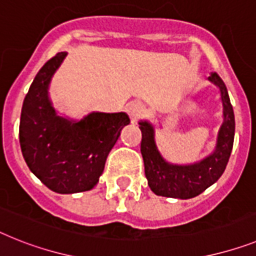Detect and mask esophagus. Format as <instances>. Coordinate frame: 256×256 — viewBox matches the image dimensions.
Here are the masks:
<instances>
[{
	"instance_id": "1",
	"label": "esophagus",
	"mask_w": 256,
	"mask_h": 256,
	"mask_svg": "<svg viewBox=\"0 0 256 256\" xmlns=\"http://www.w3.org/2000/svg\"><path fill=\"white\" fill-rule=\"evenodd\" d=\"M126 110H128L132 124H136L139 118H140L142 116H143V113H144V106H143L139 102H132V104L128 105V109H126Z\"/></svg>"
}]
</instances>
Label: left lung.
<instances>
[{
	"label": "left lung",
	"mask_w": 256,
	"mask_h": 256,
	"mask_svg": "<svg viewBox=\"0 0 256 256\" xmlns=\"http://www.w3.org/2000/svg\"><path fill=\"white\" fill-rule=\"evenodd\" d=\"M207 79L218 88L222 104V124L218 128L214 151L208 156L192 164L169 162L158 151L154 124L147 120L139 121L144 173L148 186L156 195L176 199L194 198L212 186L226 168L234 142V112L222 79L216 72H211Z\"/></svg>",
	"instance_id": "obj_1"
}]
</instances>
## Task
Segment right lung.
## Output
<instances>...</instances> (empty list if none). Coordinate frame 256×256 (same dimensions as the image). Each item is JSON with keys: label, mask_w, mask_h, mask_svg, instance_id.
I'll use <instances>...</instances> for the list:
<instances>
[{"label": "right lung", "mask_w": 256, "mask_h": 256, "mask_svg": "<svg viewBox=\"0 0 256 256\" xmlns=\"http://www.w3.org/2000/svg\"><path fill=\"white\" fill-rule=\"evenodd\" d=\"M66 56V52L57 53L32 82L23 102L19 142L30 170L46 188L58 194H75L95 188L130 118L124 112H92L82 120L58 114L49 87Z\"/></svg>", "instance_id": "1"}]
</instances>
